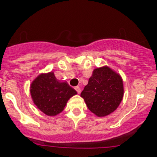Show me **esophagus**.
Masks as SVG:
<instances>
[{"label": "esophagus", "mask_w": 157, "mask_h": 157, "mask_svg": "<svg viewBox=\"0 0 157 157\" xmlns=\"http://www.w3.org/2000/svg\"><path fill=\"white\" fill-rule=\"evenodd\" d=\"M74 89H75L76 91L77 92V93H80V92H81V90H80V88L79 87V86H76Z\"/></svg>", "instance_id": "obj_1"}]
</instances>
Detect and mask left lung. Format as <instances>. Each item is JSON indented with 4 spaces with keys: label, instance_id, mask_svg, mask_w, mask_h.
Returning <instances> with one entry per match:
<instances>
[{
    "label": "left lung",
    "instance_id": "8db88e82",
    "mask_svg": "<svg viewBox=\"0 0 157 157\" xmlns=\"http://www.w3.org/2000/svg\"><path fill=\"white\" fill-rule=\"evenodd\" d=\"M123 93V82L120 75L108 67H102L93 71L80 96L93 113L103 117L118 108Z\"/></svg>",
    "mask_w": 157,
    "mask_h": 157
}]
</instances>
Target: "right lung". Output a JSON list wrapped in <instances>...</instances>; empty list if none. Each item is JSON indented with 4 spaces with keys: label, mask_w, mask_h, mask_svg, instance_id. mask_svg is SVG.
<instances>
[{
    "label": "right lung",
    "mask_w": 157,
    "mask_h": 157,
    "mask_svg": "<svg viewBox=\"0 0 157 157\" xmlns=\"http://www.w3.org/2000/svg\"><path fill=\"white\" fill-rule=\"evenodd\" d=\"M30 88L35 105L49 116L62 112L70 98L77 94L76 90L66 82L58 81L53 72L40 74L32 83Z\"/></svg>",
    "instance_id": "obj_1"
}]
</instances>
